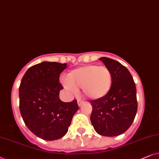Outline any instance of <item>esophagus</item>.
Wrapping results in <instances>:
<instances>
[{
    "mask_svg": "<svg viewBox=\"0 0 159 159\" xmlns=\"http://www.w3.org/2000/svg\"><path fill=\"white\" fill-rule=\"evenodd\" d=\"M83 102H84L82 101L81 99H78V106H81V105L83 104Z\"/></svg>",
    "mask_w": 159,
    "mask_h": 159,
    "instance_id": "1",
    "label": "esophagus"
}]
</instances>
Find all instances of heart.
<instances>
[{
    "mask_svg": "<svg viewBox=\"0 0 159 159\" xmlns=\"http://www.w3.org/2000/svg\"><path fill=\"white\" fill-rule=\"evenodd\" d=\"M113 75L108 67L90 64L77 67L67 73L65 85L70 90L82 89L84 96L99 99L109 94Z\"/></svg>",
    "mask_w": 159,
    "mask_h": 159,
    "instance_id": "obj_1",
    "label": "heart"
}]
</instances>
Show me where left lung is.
Segmentation results:
<instances>
[{"instance_id": "obj_1", "label": "left lung", "mask_w": 159, "mask_h": 159, "mask_svg": "<svg viewBox=\"0 0 159 159\" xmlns=\"http://www.w3.org/2000/svg\"><path fill=\"white\" fill-rule=\"evenodd\" d=\"M99 60L111 70L113 84L107 96L90 101L92 106L90 120L99 134L118 136L130 127L136 116V86L129 71L120 62L107 57Z\"/></svg>"}]
</instances>
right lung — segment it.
I'll return each instance as SVG.
<instances>
[{
	"label": "right lung",
	"instance_id": "add662e5",
	"mask_svg": "<svg viewBox=\"0 0 159 159\" xmlns=\"http://www.w3.org/2000/svg\"><path fill=\"white\" fill-rule=\"evenodd\" d=\"M67 64L43 62L30 67L19 88L20 113L27 127L44 140H55L68 131L78 110L76 99L61 101L60 73Z\"/></svg>",
	"mask_w": 159,
	"mask_h": 159
}]
</instances>
